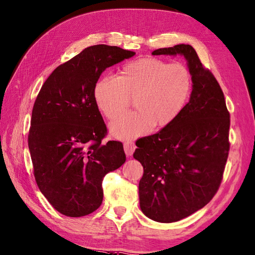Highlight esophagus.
I'll return each mask as SVG.
<instances>
[{"instance_id": "esophagus-1", "label": "esophagus", "mask_w": 255, "mask_h": 255, "mask_svg": "<svg viewBox=\"0 0 255 255\" xmlns=\"http://www.w3.org/2000/svg\"><path fill=\"white\" fill-rule=\"evenodd\" d=\"M124 149H125V153L127 156H131L135 149L134 143L131 141H125V143H124Z\"/></svg>"}]
</instances>
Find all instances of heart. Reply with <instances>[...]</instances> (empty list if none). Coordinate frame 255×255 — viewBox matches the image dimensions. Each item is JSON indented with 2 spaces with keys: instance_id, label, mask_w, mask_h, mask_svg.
<instances>
[{
  "instance_id": "obj_1",
  "label": "heart",
  "mask_w": 255,
  "mask_h": 255,
  "mask_svg": "<svg viewBox=\"0 0 255 255\" xmlns=\"http://www.w3.org/2000/svg\"><path fill=\"white\" fill-rule=\"evenodd\" d=\"M192 86L191 72L184 64L148 57L125 64L117 77L101 78L94 97L108 120L119 116L129 105V98L134 99L137 111L110 125L115 138L131 139L148 133L155 126L171 125L183 112Z\"/></svg>"
}]
</instances>
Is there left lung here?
<instances>
[{
  "mask_svg": "<svg viewBox=\"0 0 255 255\" xmlns=\"http://www.w3.org/2000/svg\"><path fill=\"white\" fill-rule=\"evenodd\" d=\"M152 55L183 56L193 81L183 112L171 125L136 141L133 154L143 166L141 211L153 221L171 223L204 208L218 192L230 151L231 121L218 81L191 45Z\"/></svg>",
  "mask_w": 255,
  "mask_h": 255,
  "instance_id": "8db88e82",
  "label": "left lung"
}]
</instances>
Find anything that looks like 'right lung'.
I'll list each match as a JSON object with an SVG mask.
<instances>
[{
	"label": "right lung",
	"instance_id": "right-lung-1",
	"mask_svg": "<svg viewBox=\"0 0 255 255\" xmlns=\"http://www.w3.org/2000/svg\"><path fill=\"white\" fill-rule=\"evenodd\" d=\"M134 51L94 45L54 70L38 93L28 136L38 188L58 212L80 218L102 204V181L126 160L123 143L101 141L107 126L94 89L107 68Z\"/></svg>",
	"mask_w": 255,
	"mask_h": 255
}]
</instances>
